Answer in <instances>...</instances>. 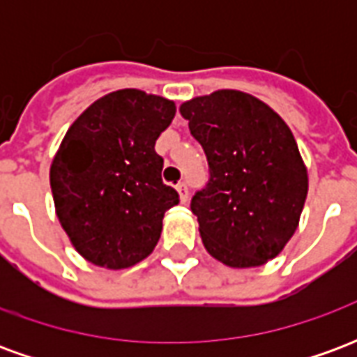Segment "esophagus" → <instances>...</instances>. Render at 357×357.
Returning <instances> with one entry per match:
<instances>
[{"label": "esophagus", "mask_w": 357, "mask_h": 357, "mask_svg": "<svg viewBox=\"0 0 357 357\" xmlns=\"http://www.w3.org/2000/svg\"><path fill=\"white\" fill-rule=\"evenodd\" d=\"M176 189H178V193H179V201L181 202L189 201V189H187L185 183H178Z\"/></svg>", "instance_id": "esophagus-1"}]
</instances>
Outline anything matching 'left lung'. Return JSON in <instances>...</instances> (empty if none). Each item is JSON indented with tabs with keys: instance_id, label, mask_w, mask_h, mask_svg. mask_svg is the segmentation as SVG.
<instances>
[{
	"instance_id": "8db88e82",
	"label": "left lung",
	"mask_w": 357,
	"mask_h": 357,
	"mask_svg": "<svg viewBox=\"0 0 357 357\" xmlns=\"http://www.w3.org/2000/svg\"><path fill=\"white\" fill-rule=\"evenodd\" d=\"M204 149L210 179L191 199L204 248L229 268H258L289 243L307 170L291 128L266 102L218 89L179 107Z\"/></svg>"
}]
</instances>
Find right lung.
<instances>
[{
	"label": "right lung",
	"instance_id": "add662e5",
	"mask_svg": "<svg viewBox=\"0 0 357 357\" xmlns=\"http://www.w3.org/2000/svg\"><path fill=\"white\" fill-rule=\"evenodd\" d=\"M176 102L141 89H118L91 102L68 128L51 162L55 212L73 247L107 269L145 260L178 191L162 183L158 135Z\"/></svg>",
	"mask_w": 357,
	"mask_h": 357
}]
</instances>
